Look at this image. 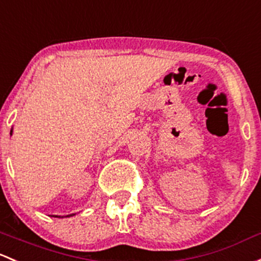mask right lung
<instances>
[{"instance_id": "add662e5", "label": "right lung", "mask_w": 261, "mask_h": 261, "mask_svg": "<svg viewBox=\"0 0 261 261\" xmlns=\"http://www.w3.org/2000/svg\"><path fill=\"white\" fill-rule=\"evenodd\" d=\"M12 128H11V133H10V135H12ZM75 215V214H70V215H66V216H59V215H52L54 216V218H70V216H73Z\"/></svg>"}]
</instances>
